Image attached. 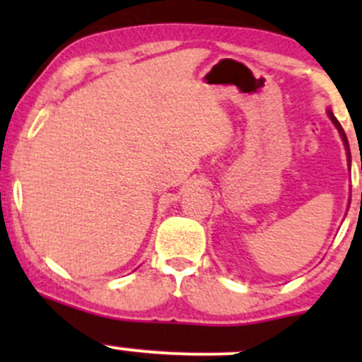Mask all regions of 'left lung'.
<instances>
[{
	"mask_svg": "<svg viewBox=\"0 0 362 362\" xmlns=\"http://www.w3.org/2000/svg\"><path fill=\"white\" fill-rule=\"evenodd\" d=\"M329 117H331V120H333V122H334V126L338 127L339 134H341V140H343V144H345L346 151H349V140H346V136H345V131L341 129V126H339V122H338L337 119H334V115H333V113H331V112H329ZM349 156H350V152H349ZM361 170H362V158H361ZM361 203H362V192H361Z\"/></svg>",
	"mask_w": 362,
	"mask_h": 362,
	"instance_id": "8db88e82",
	"label": "left lung"
}]
</instances>
